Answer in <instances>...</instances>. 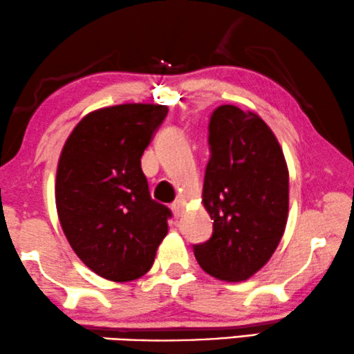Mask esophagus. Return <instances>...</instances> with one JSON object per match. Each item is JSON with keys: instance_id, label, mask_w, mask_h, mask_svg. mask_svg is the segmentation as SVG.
<instances>
[{"instance_id": "obj_1", "label": "esophagus", "mask_w": 354, "mask_h": 354, "mask_svg": "<svg viewBox=\"0 0 354 354\" xmlns=\"http://www.w3.org/2000/svg\"><path fill=\"white\" fill-rule=\"evenodd\" d=\"M171 210H173V215H175V218L181 216V215H183V202L176 201V202L171 205Z\"/></svg>"}]
</instances>
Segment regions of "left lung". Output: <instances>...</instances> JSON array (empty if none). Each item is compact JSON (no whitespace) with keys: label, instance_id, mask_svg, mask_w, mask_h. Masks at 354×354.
I'll return each mask as SVG.
<instances>
[{"label":"left lung","instance_id":"obj_1","mask_svg":"<svg viewBox=\"0 0 354 354\" xmlns=\"http://www.w3.org/2000/svg\"><path fill=\"white\" fill-rule=\"evenodd\" d=\"M208 131L202 202L213 234L194 245V255L207 274L247 281L270 261L286 231L287 162L274 133L253 112L220 106Z\"/></svg>","mask_w":354,"mask_h":354}]
</instances>
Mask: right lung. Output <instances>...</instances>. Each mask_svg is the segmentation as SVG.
<instances>
[{
	"label": "right lung",
	"instance_id": "1",
	"mask_svg": "<svg viewBox=\"0 0 354 354\" xmlns=\"http://www.w3.org/2000/svg\"><path fill=\"white\" fill-rule=\"evenodd\" d=\"M168 113L160 104H120L89 112L64 144L56 208L77 257L113 282L151 270L171 212L153 202L141 157Z\"/></svg>",
	"mask_w": 354,
	"mask_h": 354
}]
</instances>
